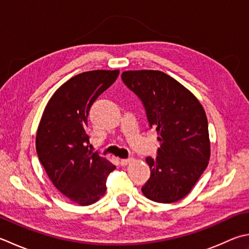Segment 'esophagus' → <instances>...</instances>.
<instances>
[{
  "instance_id": "1",
  "label": "esophagus",
  "mask_w": 249,
  "mask_h": 249,
  "mask_svg": "<svg viewBox=\"0 0 249 249\" xmlns=\"http://www.w3.org/2000/svg\"><path fill=\"white\" fill-rule=\"evenodd\" d=\"M131 160H133V159H123L121 160V165L122 166H126V165H128Z\"/></svg>"
}]
</instances>
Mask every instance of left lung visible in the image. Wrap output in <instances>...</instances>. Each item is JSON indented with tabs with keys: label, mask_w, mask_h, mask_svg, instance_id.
Listing matches in <instances>:
<instances>
[{
	"label": "left lung",
	"mask_w": 249,
	"mask_h": 249,
	"mask_svg": "<svg viewBox=\"0 0 249 249\" xmlns=\"http://www.w3.org/2000/svg\"><path fill=\"white\" fill-rule=\"evenodd\" d=\"M147 113L151 128L159 134L158 157H148L151 176L141 188L158 203H174L191 191L208 165L211 141L202 105L191 91L162 71L122 73Z\"/></svg>",
	"instance_id": "8db88e82"
}]
</instances>
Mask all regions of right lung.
Wrapping results in <instances>:
<instances>
[{"label": "right lung", "instance_id": "add662e5", "mask_svg": "<svg viewBox=\"0 0 249 249\" xmlns=\"http://www.w3.org/2000/svg\"><path fill=\"white\" fill-rule=\"evenodd\" d=\"M119 70H94L71 77L44 109L36 133L38 160L58 191L81 206L105 196L115 166L88 148L87 116L91 105L119 76Z\"/></svg>", "mask_w": 249, "mask_h": 249}]
</instances>
